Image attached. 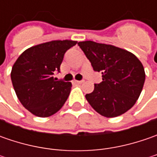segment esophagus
<instances>
[{
  "mask_svg": "<svg viewBox=\"0 0 157 157\" xmlns=\"http://www.w3.org/2000/svg\"><path fill=\"white\" fill-rule=\"evenodd\" d=\"M82 80H74V83H76V84H78V85H79V84H82Z\"/></svg>",
  "mask_w": 157,
  "mask_h": 157,
  "instance_id": "34e87169",
  "label": "esophagus"
}]
</instances>
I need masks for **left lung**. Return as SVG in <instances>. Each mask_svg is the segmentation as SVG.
Wrapping results in <instances>:
<instances>
[{
    "label": "left lung",
    "instance_id": "1",
    "mask_svg": "<svg viewBox=\"0 0 157 157\" xmlns=\"http://www.w3.org/2000/svg\"><path fill=\"white\" fill-rule=\"evenodd\" d=\"M95 71L101 72L102 82L94 84L86 98L97 113L106 118L123 114L136 104L145 81L142 62L133 53L116 46L94 41L79 42Z\"/></svg>",
    "mask_w": 157,
    "mask_h": 157
}]
</instances>
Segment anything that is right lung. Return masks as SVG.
<instances>
[{
	"instance_id": "obj_1",
	"label": "right lung",
	"mask_w": 157,
	"mask_h": 157,
	"mask_svg": "<svg viewBox=\"0 0 157 157\" xmlns=\"http://www.w3.org/2000/svg\"><path fill=\"white\" fill-rule=\"evenodd\" d=\"M78 42L55 40L32 46L21 53L11 71V80L21 105L38 117H49L61 109L71 89V82L57 81L63 55Z\"/></svg>"
}]
</instances>
